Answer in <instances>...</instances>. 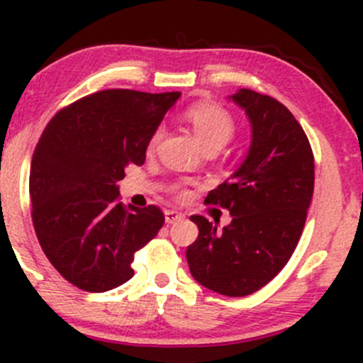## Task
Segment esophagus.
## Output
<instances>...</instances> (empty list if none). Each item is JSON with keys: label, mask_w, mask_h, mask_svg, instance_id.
<instances>
[{"label": "esophagus", "mask_w": 363, "mask_h": 363, "mask_svg": "<svg viewBox=\"0 0 363 363\" xmlns=\"http://www.w3.org/2000/svg\"><path fill=\"white\" fill-rule=\"evenodd\" d=\"M182 218H184V214H182V212L172 211V208H167V211H164V221L167 223H177V221H181Z\"/></svg>", "instance_id": "34e87169"}]
</instances>
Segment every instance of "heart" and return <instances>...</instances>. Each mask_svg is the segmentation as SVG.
<instances>
[{
    "instance_id": "obj_1",
    "label": "heart",
    "mask_w": 363,
    "mask_h": 363,
    "mask_svg": "<svg viewBox=\"0 0 363 363\" xmlns=\"http://www.w3.org/2000/svg\"><path fill=\"white\" fill-rule=\"evenodd\" d=\"M186 117H188L189 124L193 126V131H195L196 138L203 149H218L219 151L223 145L232 140L233 133H235V123H233L232 116L218 105H195V107L188 108ZM160 138L161 128L152 133L149 145L155 147Z\"/></svg>"
}]
</instances>
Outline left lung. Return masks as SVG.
<instances>
[{
	"label": "left lung",
	"instance_id": "1",
	"mask_svg": "<svg viewBox=\"0 0 363 363\" xmlns=\"http://www.w3.org/2000/svg\"><path fill=\"white\" fill-rule=\"evenodd\" d=\"M251 124L246 160L212 189L205 203L232 214L223 230L191 216L199 237L186 250L195 281L226 296L258 291L294 255L314 191V156L294 113L267 94L239 89L230 96Z\"/></svg>",
	"mask_w": 363,
	"mask_h": 363
}]
</instances>
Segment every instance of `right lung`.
I'll list each match as a JSON object with an SVG mask.
<instances>
[{"label":"right lung","mask_w":363,"mask_h":363,"mask_svg":"<svg viewBox=\"0 0 363 363\" xmlns=\"http://www.w3.org/2000/svg\"><path fill=\"white\" fill-rule=\"evenodd\" d=\"M181 93L105 89L50 119L31 160L36 237L54 269L101 294L133 277L131 262L164 223L160 207L119 202L128 164H144L152 133Z\"/></svg>","instance_id":"add662e5"}]
</instances>
